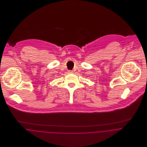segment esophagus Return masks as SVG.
Here are the masks:
<instances>
[{
    "mask_svg": "<svg viewBox=\"0 0 147 147\" xmlns=\"http://www.w3.org/2000/svg\"><path fill=\"white\" fill-rule=\"evenodd\" d=\"M68 73H69V74H72V73L74 72L72 71H68Z\"/></svg>",
    "mask_w": 147,
    "mask_h": 147,
    "instance_id": "34e87169",
    "label": "esophagus"
}]
</instances>
